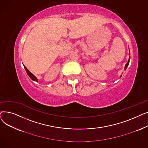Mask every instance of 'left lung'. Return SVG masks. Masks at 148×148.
<instances>
[{
    "label": "left lung",
    "mask_w": 148,
    "mask_h": 148,
    "mask_svg": "<svg viewBox=\"0 0 148 148\" xmlns=\"http://www.w3.org/2000/svg\"><path fill=\"white\" fill-rule=\"evenodd\" d=\"M130 60V57H129V59H128V62H127V64H126V65H125V70H126V69L127 68V67H128V65H129ZM121 77H122V75H121Z\"/></svg>",
    "instance_id": "obj_1"
}]
</instances>
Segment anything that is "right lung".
<instances>
[{"instance_id": "obj_1", "label": "right lung", "mask_w": 148, "mask_h": 148, "mask_svg": "<svg viewBox=\"0 0 148 148\" xmlns=\"http://www.w3.org/2000/svg\"><path fill=\"white\" fill-rule=\"evenodd\" d=\"M23 66H24V68H25V69H26V71L27 74H28V75L29 76L30 78L31 79H32V80H34V81H35V82H38V79H36V77H35L33 74L31 73L29 71V70L27 69V68H26L24 65H23Z\"/></svg>"}]
</instances>
